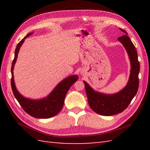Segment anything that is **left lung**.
Segmentation results:
<instances>
[{
    "instance_id": "obj_1",
    "label": "left lung",
    "mask_w": 150,
    "mask_h": 150,
    "mask_svg": "<svg viewBox=\"0 0 150 150\" xmlns=\"http://www.w3.org/2000/svg\"><path fill=\"white\" fill-rule=\"evenodd\" d=\"M124 35L118 38L128 52L131 62V73L126 87L117 93L108 95L93 90L87 82L84 81L88 104L95 113L104 116L120 113L128 106L138 91L140 64L135 46L124 30L120 28Z\"/></svg>"
}]
</instances>
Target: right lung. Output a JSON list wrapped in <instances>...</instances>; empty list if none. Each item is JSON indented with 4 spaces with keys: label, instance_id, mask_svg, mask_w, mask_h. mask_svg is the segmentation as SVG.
<instances>
[{
    "label": "right lung",
    "instance_id": "1",
    "mask_svg": "<svg viewBox=\"0 0 150 150\" xmlns=\"http://www.w3.org/2000/svg\"><path fill=\"white\" fill-rule=\"evenodd\" d=\"M33 33H28L24 39H22L17 44L15 52V57L13 60L11 72V86L13 93L16 99L20 104L21 107L31 117L37 119H47L56 115L62 110L67 92L71 85L78 80L77 75H71L66 78L54 88L48 96L40 100H32L25 98L19 93L16 88L13 70L17 59L18 53L22 44L24 43L25 39L32 35Z\"/></svg>",
    "mask_w": 150,
    "mask_h": 150
}]
</instances>
